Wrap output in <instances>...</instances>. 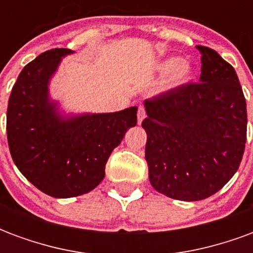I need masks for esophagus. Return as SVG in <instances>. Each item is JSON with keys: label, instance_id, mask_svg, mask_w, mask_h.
Returning a JSON list of instances; mask_svg holds the SVG:
<instances>
[{"label": "esophagus", "instance_id": "1", "mask_svg": "<svg viewBox=\"0 0 253 253\" xmlns=\"http://www.w3.org/2000/svg\"><path fill=\"white\" fill-rule=\"evenodd\" d=\"M138 123L141 125L142 123V121L146 118V111H145V107H142V105H139L138 107Z\"/></svg>", "mask_w": 253, "mask_h": 253}]
</instances>
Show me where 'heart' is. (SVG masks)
<instances>
[{
    "label": "heart",
    "mask_w": 253,
    "mask_h": 253,
    "mask_svg": "<svg viewBox=\"0 0 253 253\" xmlns=\"http://www.w3.org/2000/svg\"><path fill=\"white\" fill-rule=\"evenodd\" d=\"M160 72L164 74H169L167 85L169 88L181 86L190 81L194 76V67L188 62L180 61L179 58H169L164 62L160 63Z\"/></svg>",
    "instance_id": "1"
}]
</instances>
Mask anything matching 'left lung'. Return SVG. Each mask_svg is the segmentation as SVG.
I'll return each instance as SVG.
<instances>
[{"label":"left lung","instance_id":"8db88e82","mask_svg":"<svg viewBox=\"0 0 253 253\" xmlns=\"http://www.w3.org/2000/svg\"><path fill=\"white\" fill-rule=\"evenodd\" d=\"M196 48L199 83L146 100L142 122L152 186L187 202L206 199L233 177L247 141V103L236 70L212 48Z\"/></svg>","mask_w":253,"mask_h":253}]
</instances>
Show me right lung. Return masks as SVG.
<instances>
[{
	"label": "right lung",
	"instance_id": "add662e5",
	"mask_svg": "<svg viewBox=\"0 0 253 253\" xmlns=\"http://www.w3.org/2000/svg\"><path fill=\"white\" fill-rule=\"evenodd\" d=\"M69 48L42 52L25 65L6 111L10 156L19 170L54 198L83 195L105 176V164L126 131L137 125V107L112 114L62 118L48 99V83Z\"/></svg>",
	"mask_w": 253,
	"mask_h": 253
}]
</instances>
